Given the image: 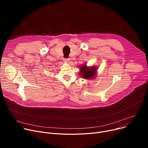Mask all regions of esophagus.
<instances>
[{"label": "esophagus", "instance_id": "obj_1", "mask_svg": "<svg viewBox=\"0 0 148 148\" xmlns=\"http://www.w3.org/2000/svg\"><path fill=\"white\" fill-rule=\"evenodd\" d=\"M64 62H69V58H65V59H64Z\"/></svg>", "mask_w": 148, "mask_h": 148}]
</instances>
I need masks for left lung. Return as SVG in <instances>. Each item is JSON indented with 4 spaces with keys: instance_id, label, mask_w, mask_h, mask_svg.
<instances>
[{
    "instance_id": "1",
    "label": "left lung",
    "mask_w": 148,
    "mask_h": 148,
    "mask_svg": "<svg viewBox=\"0 0 148 148\" xmlns=\"http://www.w3.org/2000/svg\"><path fill=\"white\" fill-rule=\"evenodd\" d=\"M98 68L97 66H88L86 64L80 65L79 75L84 79H94L97 77Z\"/></svg>"
}]
</instances>
